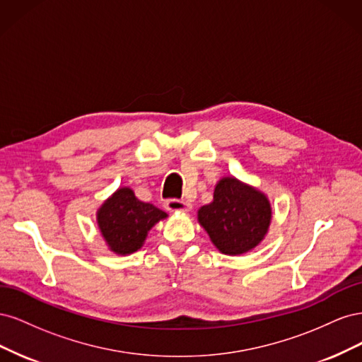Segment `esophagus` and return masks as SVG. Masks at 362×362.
Returning a JSON list of instances; mask_svg holds the SVG:
<instances>
[{
	"label": "esophagus",
	"instance_id": "1",
	"mask_svg": "<svg viewBox=\"0 0 362 362\" xmlns=\"http://www.w3.org/2000/svg\"><path fill=\"white\" fill-rule=\"evenodd\" d=\"M166 208L170 213H187L192 210V204L181 199H169L166 201Z\"/></svg>",
	"mask_w": 362,
	"mask_h": 362
}]
</instances>
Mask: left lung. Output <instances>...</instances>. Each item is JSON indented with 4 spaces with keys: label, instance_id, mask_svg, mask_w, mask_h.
I'll list each match as a JSON object with an SVG mask.
<instances>
[{
    "label": "left lung",
    "instance_id": "obj_1",
    "mask_svg": "<svg viewBox=\"0 0 362 362\" xmlns=\"http://www.w3.org/2000/svg\"><path fill=\"white\" fill-rule=\"evenodd\" d=\"M266 193L235 177L217 181L213 201L198 210V223L225 255H243L266 238L272 223Z\"/></svg>",
    "mask_w": 362,
    "mask_h": 362
}]
</instances>
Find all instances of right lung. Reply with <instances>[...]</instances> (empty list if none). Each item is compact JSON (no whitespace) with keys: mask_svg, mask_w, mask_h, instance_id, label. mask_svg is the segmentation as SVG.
I'll list each match as a JSON object with an SVG mask.
<instances>
[{"mask_svg":"<svg viewBox=\"0 0 362 362\" xmlns=\"http://www.w3.org/2000/svg\"><path fill=\"white\" fill-rule=\"evenodd\" d=\"M168 214L141 202L129 187H119L96 211V223L107 247L116 255H129L145 245L148 233Z\"/></svg>","mask_w":362,"mask_h":362,"instance_id":"add662e5","label":"right lung"}]
</instances>
